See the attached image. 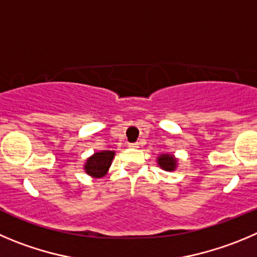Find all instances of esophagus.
Here are the masks:
<instances>
[{
	"label": "esophagus",
	"mask_w": 257,
	"mask_h": 257,
	"mask_svg": "<svg viewBox=\"0 0 257 257\" xmlns=\"http://www.w3.org/2000/svg\"><path fill=\"white\" fill-rule=\"evenodd\" d=\"M140 146H141V143H138V142L129 143V147H132V148H140Z\"/></svg>",
	"instance_id": "1"
}]
</instances>
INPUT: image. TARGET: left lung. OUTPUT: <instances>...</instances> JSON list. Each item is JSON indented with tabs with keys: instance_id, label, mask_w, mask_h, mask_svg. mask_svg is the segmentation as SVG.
Wrapping results in <instances>:
<instances>
[{
	"instance_id": "8db88e82",
	"label": "left lung",
	"mask_w": 257,
	"mask_h": 257,
	"mask_svg": "<svg viewBox=\"0 0 257 257\" xmlns=\"http://www.w3.org/2000/svg\"><path fill=\"white\" fill-rule=\"evenodd\" d=\"M157 164L166 171H174L177 166V160L172 155H161L157 158Z\"/></svg>"
}]
</instances>
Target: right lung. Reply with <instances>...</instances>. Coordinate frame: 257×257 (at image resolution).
I'll return each mask as SVG.
<instances>
[{"label": "right lung", "instance_id": "obj_1", "mask_svg": "<svg viewBox=\"0 0 257 257\" xmlns=\"http://www.w3.org/2000/svg\"><path fill=\"white\" fill-rule=\"evenodd\" d=\"M114 156V151H101V152L93 153L91 157L87 158V161L83 166L86 174L95 177V179L102 177L109 170Z\"/></svg>", "mask_w": 257, "mask_h": 257}]
</instances>
